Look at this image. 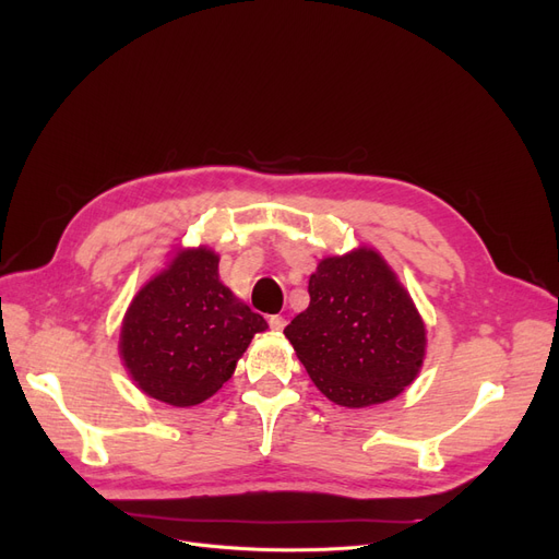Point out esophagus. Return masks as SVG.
Segmentation results:
<instances>
[{
	"label": "esophagus",
	"instance_id": "obj_1",
	"mask_svg": "<svg viewBox=\"0 0 559 559\" xmlns=\"http://www.w3.org/2000/svg\"><path fill=\"white\" fill-rule=\"evenodd\" d=\"M285 324H287V321H285L283 314H272V317H270V326H272L274 331H283Z\"/></svg>",
	"mask_w": 559,
	"mask_h": 559
}]
</instances>
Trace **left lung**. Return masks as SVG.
Listing matches in <instances>:
<instances>
[{
	"label": "left lung",
	"mask_w": 559,
	"mask_h": 559,
	"mask_svg": "<svg viewBox=\"0 0 559 559\" xmlns=\"http://www.w3.org/2000/svg\"><path fill=\"white\" fill-rule=\"evenodd\" d=\"M308 295L310 306L289 321L285 337L321 394L344 407H367L413 383L426 354V329L376 251L321 260Z\"/></svg>",
	"instance_id": "8db88e82"
}]
</instances>
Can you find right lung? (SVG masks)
I'll use <instances>...</instances> for the list:
<instances>
[{
	"label": "right lung",
	"mask_w": 559,
	"mask_h": 559,
	"mask_svg": "<svg viewBox=\"0 0 559 559\" xmlns=\"http://www.w3.org/2000/svg\"><path fill=\"white\" fill-rule=\"evenodd\" d=\"M219 258L186 251L146 283L122 326L120 354L138 388L176 407L211 399L230 378L255 333L258 312L219 281Z\"/></svg>",
	"instance_id": "obj_1"
}]
</instances>
